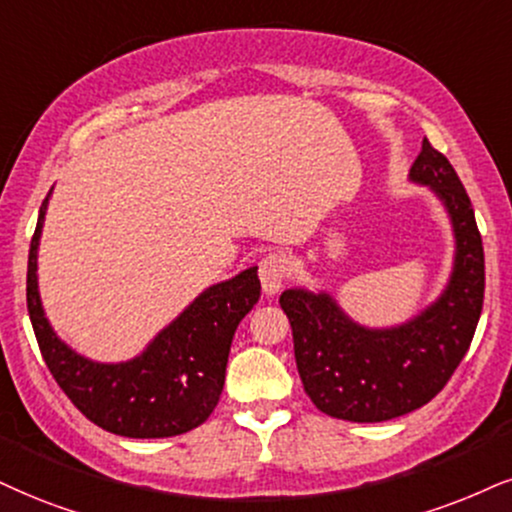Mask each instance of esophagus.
I'll list each match as a JSON object with an SVG mask.
<instances>
[{"instance_id": "34e87169", "label": "esophagus", "mask_w": 512, "mask_h": 512, "mask_svg": "<svg viewBox=\"0 0 512 512\" xmlns=\"http://www.w3.org/2000/svg\"><path fill=\"white\" fill-rule=\"evenodd\" d=\"M258 275H261V285L266 296H275L282 287H285L289 277L287 256L268 254L261 263H258Z\"/></svg>"}]
</instances>
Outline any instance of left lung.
Masks as SVG:
<instances>
[{"label": "left lung", "instance_id": "1", "mask_svg": "<svg viewBox=\"0 0 512 512\" xmlns=\"http://www.w3.org/2000/svg\"><path fill=\"white\" fill-rule=\"evenodd\" d=\"M408 182L430 189L451 223V273L432 304L403 323L370 327L353 320L327 289L292 287L280 296L306 394L332 418L384 422L422 408L451 380L477 330L484 249L468 192L427 140Z\"/></svg>", "mask_w": 512, "mask_h": 512}]
</instances>
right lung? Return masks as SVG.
Wrapping results in <instances>:
<instances>
[{"label":"right lung","mask_w":512,"mask_h":512,"mask_svg":"<svg viewBox=\"0 0 512 512\" xmlns=\"http://www.w3.org/2000/svg\"><path fill=\"white\" fill-rule=\"evenodd\" d=\"M52 192L30 242L28 313L54 380L87 420L118 437L163 439L199 427L218 406L237 325L261 296L258 268L206 287L137 356L92 361L63 342L42 306L37 251Z\"/></svg>","instance_id":"add662e5"}]
</instances>
